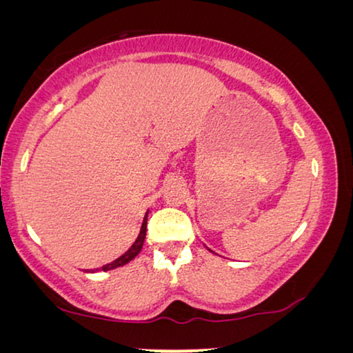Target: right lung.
<instances>
[{
	"mask_svg": "<svg viewBox=\"0 0 353 353\" xmlns=\"http://www.w3.org/2000/svg\"><path fill=\"white\" fill-rule=\"evenodd\" d=\"M146 226H148V214H146V216H144L143 225H141V231H139L138 238H137V241H134V243H133L132 248H130L123 255H120V257H119L117 260H114L112 263H108V265H104V267H101V270H103V272H108V270L122 267V265L128 263L130 260H133L134 257H137V255H138L139 252H141L143 243H144V239H146Z\"/></svg>",
	"mask_w": 353,
	"mask_h": 353,
	"instance_id": "right-lung-1",
	"label": "right lung"
}]
</instances>
